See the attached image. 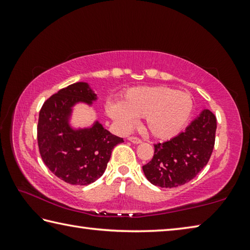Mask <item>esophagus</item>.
<instances>
[{
  "instance_id": "esophagus-1",
  "label": "esophagus",
  "mask_w": 250,
  "mask_h": 250,
  "mask_svg": "<svg viewBox=\"0 0 250 250\" xmlns=\"http://www.w3.org/2000/svg\"><path fill=\"white\" fill-rule=\"evenodd\" d=\"M128 140L131 142V143H134V145H140V143H142V140L141 139H139L137 137H130Z\"/></svg>"
}]
</instances>
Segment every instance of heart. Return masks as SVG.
I'll return each instance as SVG.
<instances>
[{
  "label": "heart",
  "instance_id": "heart-1",
  "mask_svg": "<svg viewBox=\"0 0 250 250\" xmlns=\"http://www.w3.org/2000/svg\"><path fill=\"white\" fill-rule=\"evenodd\" d=\"M193 98L184 91L164 86L134 87L124 92L119 103L107 101L105 112L122 130L145 118L146 130L159 140L176 137L191 118Z\"/></svg>",
  "mask_w": 250,
  "mask_h": 250
}]
</instances>
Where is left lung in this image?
I'll return each instance as SVG.
<instances>
[{
  "label": "left lung",
  "mask_w": 250,
  "mask_h": 250,
  "mask_svg": "<svg viewBox=\"0 0 250 250\" xmlns=\"http://www.w3.org/2000/svg\"><path fill=\"white\" fill-rule=\"evenodd\" d=\"M216 117L204 109L184 132L170 141L154 145V155L142 167L147 180L155 186L171 188L193 180L203 170L215 145Z\"/></svg>",
  "instance_id": "8db88e82"
}]
</instances>
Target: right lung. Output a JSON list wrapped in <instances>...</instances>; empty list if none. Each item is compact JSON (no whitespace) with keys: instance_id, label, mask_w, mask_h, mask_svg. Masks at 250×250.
I'll list each match as a JSON object with an SVG mask.
<instances>
[{"instance_id":"right-lung-1","label":"right lung","mask_w":250,"mask_h":250,"mask_svg":"<svg viewBox=\"0 0 250 250\" xmlns=\"http://www.w3.org/2000/svg\"><path fill=\"white\" fill-rule=\"evenodd\" d=\"M97 95L80 82L62 88L45 101L40 111L37 142L50 171L66 183L90 184L104 174L111 152L124 139L110 133L98 120L88 128H73L70 118L77 104L91 105Z\"/></svg>"}]
</instances>
